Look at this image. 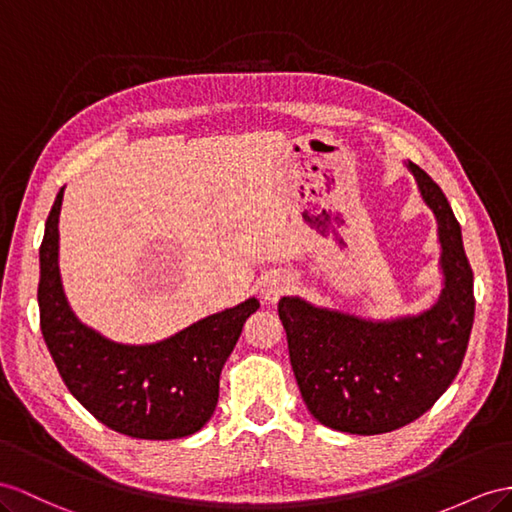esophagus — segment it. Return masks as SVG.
I'll return each instance as SVG.
<instances>
[{"label": "esophagus", "instance_id": "34e87169", "mask_svg": "<svg viewBox=\"0 0 512 512\" xmlns=\"http://www.w3.org/2000/svg\"><path fill=\"white\" fill-rule=\"evenodd\" d=\"M287 290H290V279L283 277V274H270V277L261 281V296L268 303H277Z\"/></svg>", "mask_w": 512, "mask_h": 512}]
</instances>
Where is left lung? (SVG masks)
<instances>
[{"label":"left lung","instance_id":"left-lung-1","mask_svg":"<svg viewBox=\"0 0 512 512\" xmlns=\"http://www.w3.org/2000/svg\"><path fill=\"white\" fill-rule=\"evenodd\" d=\"M406 168L437 220V303L417 316L365 320L298 296L279 300L300 396L320 424L350 435H383L422 417L461 370L474 326V272L461 225L437 183L413 162Z\"/></svg>","mask_w":512,"mask_h":512}]
</instances>
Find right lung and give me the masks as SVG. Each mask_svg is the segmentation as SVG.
I'll use <instances>...</instances> for the list:
<instances>
[{"label": "right lung", "instance_id": "right-lung-1", "mask_svg": "<svg viewBox=\"0 0 512 512\" xmlns=\"http://www.w3.org/2000/svg\"><path fill=\"white\" fill-rule=\"evenodd\" d=\"M60 188L41 244L38 309L49 355L64 385L101 424L134 439H181L214 415L222 365L246 318L259 309L248 298L155 344H119L75 316L60 279Z\"/></svg>", "mask_w": 512, "mask_h": 512}]
</instances>
